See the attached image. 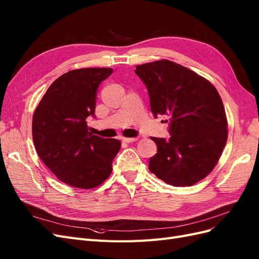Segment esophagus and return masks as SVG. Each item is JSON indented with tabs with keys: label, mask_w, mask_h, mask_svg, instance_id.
Wrapping results in <instances>:
<instances>
[{
	"label": "esophagus",
	"mask_w": 259,
	"mask_h": 259,
	"mask_svg": "<svg viewBox=\"0 0 259 259\" xmlns=\"http://www.w3.org/2000/svg\"><path fill=\"white\" fill-rule=\"evenodd\" d=\"M137 140V138L135 137V138H127V137H124L123 138V142H125V143H127V144H130V143H134V142H136Z\"/></svg>",
	"instance_id": "34e87169"
}]
</instances>
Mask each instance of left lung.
I'll return each mask as SVG.
<instances>
[{"mask_svg": "<svg viewBox=\"0 0 259 259\" xmlns=\"http://www.w3.org/2000/svg\"><path fill=\"white\" fill-rule=\"evenodd\" d=\"M135 73L147 86L154 116H169L171 136L151 138L158 152L149 169L174 187L197 184L214 169L228 138L217 90L205 77L167 59L136 66Z\"/></svg>", "mask_w": 259, "mask_h": 259, "instance_id": "obj_1", "label": "left lung"}]
</instances>
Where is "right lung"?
Instances as JSON below:
<instances>
[{
	"label": "right lung",
	"instance_id": "1",
	"mask_svg": "<svg viewBox=\"0 0 259 259\" xmlns=\"http://www.w3.org/2000/svg\"><path fill=\"white\" fill-rule=\"evenodd\" d=\"M111 68L71 70L55 80L32 117V137L40 159L60 182L92 189L110 176L119 139L89 132L86 119L94 115L98 85Z\"/></svg>",
	"mask_w": 259,
	"mask_h": 259
}]
</instances>
